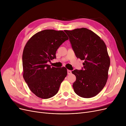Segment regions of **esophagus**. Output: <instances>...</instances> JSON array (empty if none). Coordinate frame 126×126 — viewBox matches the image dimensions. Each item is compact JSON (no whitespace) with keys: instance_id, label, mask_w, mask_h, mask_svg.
I'll return each instance as SVG.
<instances>
[{"instance_id":"1","label":"esophagus","mask_w":126,"mask_h":126,"mask_svg":"<svg viewBox=\"0 0 126 126\" xmlns=\"http://www.w3.org/2000/svg\"><path fill=\"white\" fill-rule=\"evenodd\" d=\"M67 74L68 75H70L71 74V71L70 70H67Z\"/></svg>"}]
</instances>
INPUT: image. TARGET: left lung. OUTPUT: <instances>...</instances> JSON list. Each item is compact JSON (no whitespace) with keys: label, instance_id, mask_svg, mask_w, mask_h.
I'll use <instances>...</instances> for the list:
<instances>
[{"label":"left lung","instance_id":"8db88e82","mask_svg":"<svg viewBox=\"0 0 126 126\" xmlns=\"http://www.w3.org/2000/svg\"><path fill=\"white\" fill-rule=\"evenodd\" d=\"M64 32L69 38L76 56L85 60L81 70L72 71L76 77L72 85L74 91L85 98L96 96L108 79L110 62L106 45L96 33L85 28Z\"/></svg>","mask_w":126,"mask_h":126}]
</instances>
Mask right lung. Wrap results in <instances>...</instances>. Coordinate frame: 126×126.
<instances>
[{
    "mask_svg": "<svg viewBox=\"0 0 126 126\" xmlns=\"http://www.w3.org/2000/svg\"><path fill=\"white\" fill-rule=\"evenodd\" d=\"M68 39L62 30H42L32 36L22 54L23 77L30 90L42 99L50 98L58 93L67 75L65 67H50L47 63L56 58L60 46Z\"/></svg>",
    "mask_w": 126,
    "mask_h": 126,
    "instance_id": "add662e5",
    "label": "right lung"
}]
</instances>
